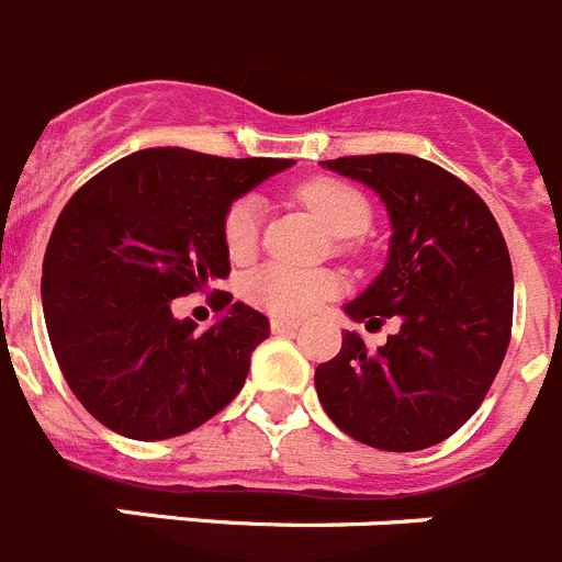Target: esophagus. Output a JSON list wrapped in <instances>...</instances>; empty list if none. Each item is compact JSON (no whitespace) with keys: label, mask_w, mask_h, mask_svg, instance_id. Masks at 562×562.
Here are the masks:
<instances>
[{"label":"esophagus","mask_w":562,"mask_h":562,"mask_svg":"<svg viewBox=\"0 0 562 562\" xmlns=\"http://www.w3.org/2000/svg\"><path fill=\"white\" fill-rule=\"evenodd\" d=\"M296 327H300V318H282V316L271 318V330L274 333H293Z\"/></svg>","instance_id":"esophagus-1"}]
</instances>
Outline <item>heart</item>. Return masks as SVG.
<instances>
[{
    "label": "heart",
    "mask_w": 562,
    "mask_h": 562,
    "mask_svg": "<svg viewBox=\"0 0 562 562\" xmlns=\"http://www.w3.org/2000/svg\"><path fill=\"white\" fill-rule=\"evenodd\" d=\"M296 199L316 215L336 237H356L372 224V204L358 187L347 184L333 176H313L296 187ZM262 206L260 201L246 199L232 201L221 221L226 255L235 262L255 257L260 246ZM341 280L333 271H302L288 266H266L246 277L244 296L255 305L266 307L280 316H302L313 311L338 291Z\"/></svg>",
    "instance_id": "heart-1"
}]
</instances>
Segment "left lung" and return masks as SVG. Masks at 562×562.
<instances>
[{
  "label": "left lung",
  "instance_id": "1",
  "mask_svg": "<svg viewBox=\"0 0 562 562\" xmlns=\"http://www.w3.org/2000/svg\"><path fill=\"white\" fill-rule=\"evenodd\" d=\"M325 168L363 181L392 218L378 280L344 307L367 327L401 330L369 350L341 333L316 367L327 417L378 451H423L464 426L493 386L513 333V262L473 187L408 154L341 156Z\"/></svg>",
  "mask_w": 562,
  "mask_h": 562
}]
</instances>
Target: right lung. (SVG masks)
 <instances>
[{"label":"right lung","instance_id":"1","mask_svg":"<svg viewBox=\"0 0 562 562\" xmlns=\"http://www.w3.org/2000/svg\"><path fill=\"white\" fill-rule=\"evenodd\" d=\"M291 159L136 150L60 210L42 302L58 367L83 408L131 439L193 431L229 406L269 318L218 291V325L195 330L170 302L229 277L221 221L237 195Z\"/></svg>","mask_w":562,"mask_h":562}]
</instances>
